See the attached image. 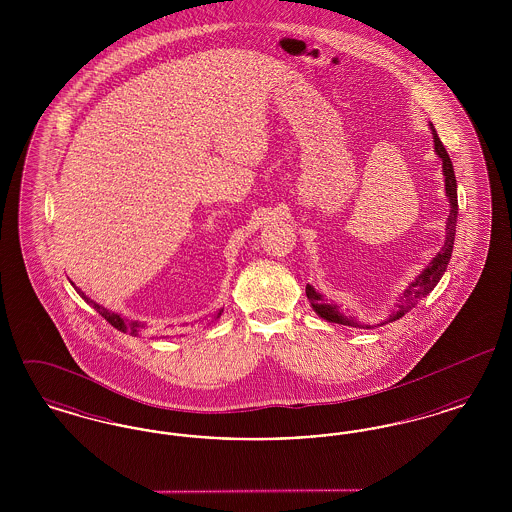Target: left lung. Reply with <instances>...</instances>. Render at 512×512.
<instances>
[{
  "instance_id": "1",
  "label": "left lung",
  "mask_w": 512,
  "mask_h": 512,
  "mask_svg": "<svg viewBox=\"0 0 512 512\" xmlns=\"http://www.w3.org/2000/svg\"><path fill=\"white\" fill-rule=\"evenodd\" d=\"M430 130H432V138H434V151L441 159V169H443V178H445V195L449 199V217L445 222V242L443 247L439 249L438 255L428 263V267L424 268L413 282L407 286V290L399 295L397 303L393 305V311H391L390 317L386 318L384 322L376 324V326H384L388 322L393 320H399L401 317H405L414 305L426 297L428 293L432 292L436 286H438L441 276L445 274L447 265H449V259H451V253H453V244H455V228H457V215H459V201H457V180H455V171H453V163L449 159V153L445 151V147L441 144V140L438 138V132L434 128V124L430 122ZM307 292V299L311 301V307L315 309L318 317L328 320V322H334V324H343V326H353V328H374L370 324H361L355 317H347L345 313H341L340 307L336 303H326L322 293H318L311 284H307L305 288Z\"/></svg>"
}]
</instances>
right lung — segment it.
<instances>
[{"mask_svg":"<svg viewBox=\"0 0 512 512\" xmlns=\"http://www.w3.org/2000/svg\"><path fill=\"white\" fill-rule=\"evenodd\" d=\"M76 292L78 295L86 301V303H90L96 311H98L101 317L105 318L113 328H117V330H121L124 334H132V336H138V334H142V332H146V324H142V322H138V320H128V318L121 317L119 313H113V311H109V309H105V307H101L98 305L96 301H92L88 295L84 292H80L78 288H76ZM222 313V311H220ZM217 315V317H220ZM161 338H169V336H161Z\"/></svg>","mask_w":512,"mask_h":512,"instance_id":"add662e5","label":"right lung"}]
</instances>
